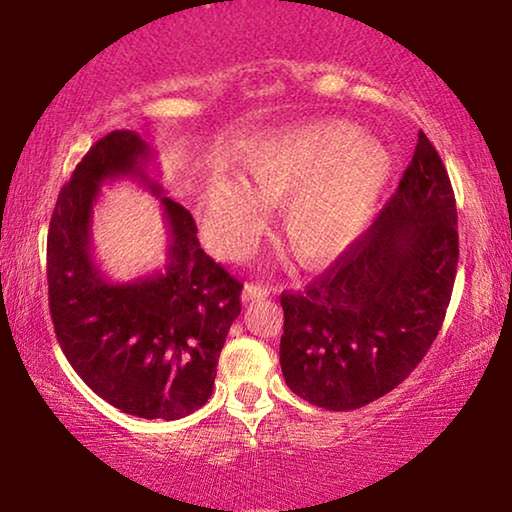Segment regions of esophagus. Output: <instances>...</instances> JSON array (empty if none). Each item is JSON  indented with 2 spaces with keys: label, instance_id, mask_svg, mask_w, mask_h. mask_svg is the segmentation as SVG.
I'll return each mask as SVG.
<instances>
[{
  "label": "esophagus",
  "instance_id": "34e87169",
  "mask_svg": "<svg viewBox=\"0 0 512 512\" xmlns=\"http://www.w3.org/2000/svg\"><path fill=\"white\" fill-rule=\"evenodd\" d=\"M268 293H271V289L264 287V284H257V282H248L244 287V293H241V300L244 302H250V300H262L266 298Z\"/></svg>",
  "mask_w": 512,
  "mask_h": 512
}]
</instances>
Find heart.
I'll list each match as a JSON object with an SVG mask.
<instances>
[{"label":"heart","mask_w":512,"mask_h":512,"mask_svg":"<svg viewBox=\"0 0 512 512\" xmlns=\"http://www.w3.org/2000/svg\"><path fill=\"white\" fill-rule=\"evenodd\" d=\"M246 185L216 180L205 198V235L225 257H244L262 203L282 207V235L302 264L339 257L375 214L391 173L384 146L348 121L287 133L248 155Z\"/></svg>","instance_id":"heart-1"}]
</instances>
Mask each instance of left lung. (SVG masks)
I'll return each instance as SVG.
<instances>
[{"instance_id": "obj_1", "label": "left lung", "mask_w": 512, "mask_h": 512, "mask_svg": "<svg viewBox=\"0 0 512 512\" xmlns=\"http://www.w3.org/2000/svg\"><path fill=\"white\" fill-rule=\"evenodd\" d=\"M456 198L429 137L375 223L305 291H284L282 375L327 411L361 409L411 375L436 341L458 266Z\"/></svg>"}]
</instances>
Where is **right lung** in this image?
<instances>
[{
	"label": "right lung",
	"instance_id": "obj_1",
	"mask_svg": "<svg viewBox=\"0 0 512 512\" xmlns=\"http://www.w3.org/2000/svg\"><path fill=\"white\" fill-rule=\"evenodd\" d=\"M151 155L135 131H112L76 164L49 223V311L60 350L94 393L137 418L178 420L210 400L244 284L205 255L194 216L169 196L165 271L128 285L102 277L89 246L98 187L128 175L162 195L144 171Z\"/></svg>",
	"mask_w": 512,
	"mask_h": 512
}]
</instances>
